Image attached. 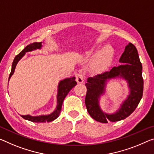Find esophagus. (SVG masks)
<instances>
[{
	"label": "esophagus",
	"instance_id": "obj_1",
	"mask_svg": "<svg viewBox=\"0 0 154 154\" xmlns=\"http://www.w3.org/2000/svg\"><path fill=\"white\" fill-rule=\"evenodd\" d=\"M75 80H76V82H78V83H79V84L83 83V82H84V76H83V75H82V74H77Z\"/></svg>",
	"mask_w": 154,
	"mask_h": 154
}]
</instances>
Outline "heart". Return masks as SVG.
I'll return each mask as SVG.
<instances>
[{
	"label": "heart",
	"instance_id": "b5f03b06",
	"mask_svg": "<svg viewBox=\"0 0 154 154\" xmlns=\"http://www.w3.org/2000/svg\"><path fill=\"white\" fill-rule=\"evenodd\" d=\"M113 57V49L111 46L107 45L99 50L94 48L86 53L85 58H93L90 65V70L94 74L103 72L110 65Z\"/></svg>",
	"mask_w": 154,
	"mask_h": 154
}]
</instances>
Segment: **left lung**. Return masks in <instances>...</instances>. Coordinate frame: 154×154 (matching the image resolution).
Masks as SVG:
<instances>
[{
  "label": "left lung",
  "instance_id": "1",
  "mask_svg": "<svg viewBox=\"0 0 154 154\" xmlns=\"http://www.w3.org/2000/svg\"><path fill=\"white\" fill-rule=\"evenodd\" d=\"M118 67H113L109 72H104L87 79L85 84L87 89L85 105L87 112L96 121L107 123L124 120L136 109L143 97V79L142 64L136 47L129 42L120 56ZM120 78L125 80L129 89V95L122 102L116 112L108 114L101 109L100 100L104 95L107 82L112 79Z\"/></svg>",
  "mask_w": 154,
  "mask_h": 154
}]
</instances>
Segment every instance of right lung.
<instances>
[{
    "label": "right lung",
    "mask_w": 154,
    "mask_h": 154,
    "mask_svg": "<svg viewBox=\"0 0 154 154\" xmlns=\"http://www.w3.org/2000/svg\"><path fill=\"white\" fill-rule=\"evenodd\" d=\"M42 42H33V43L29 44L27 46H26L25 48H24V49H23V50L14 58L12 66H11V73L10 74H9V81L10 78L11 77V75L14 74V71H15L16 67V65H17L18 63L19 62L20 59L25 55V54L27 52H29V51L36 50V49H41L42 48ZM75 77H72L60 80V82H59V83L58 85L57 96H56V98H57V105H56V107L53 112H51V113L47 115L36 116H32L30 115H21V117L23 118L25 120H29V121L34 122H49L56 120V118L59 116V115H60L64 99H65L66 96H67L71 89L77 85V82L75 80Z\"/></svg>",
    "instance_id": "right-lung-1"
}]
</instances>
